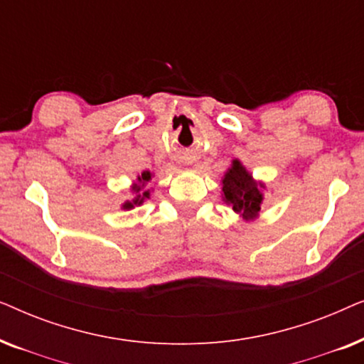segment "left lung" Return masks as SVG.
I'll return each instance as SVG.
<instances>
[{
	"instance_id": "obj_1",
	"label": "left lung",
	"mask_w": 364,
	"mask_h": 364,
	"mask_svg": "<svg viewBox=\"0 0 364 364\" xmlns=\"http://www.w3.org/2000/svg\"><path fill=\"white\" fill-rule=\"evenodd\" d=\"M265 191V182L257 181L238 159H233L222 177V200L247 222L260 217Z\"/></svg>"
}]
</instances>
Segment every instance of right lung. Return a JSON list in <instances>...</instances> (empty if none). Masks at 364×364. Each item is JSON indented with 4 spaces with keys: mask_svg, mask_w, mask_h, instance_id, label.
I'll list each match as a JSON object with an SVG mask.
<instances>
[{
    "mask_svg": "<svg viewBox=\"0 0 364 364\" xmlns=\"http://www.w3.org/2000/svg\"><path fill=\"white\" fill-rule=\"evenodd\" d=\"M152 177H154V173L151 171H144L141 173H137L136 181L131 183V188H129V191L132 192L134 197L131 198V200H126L122 203L121 205L122 210H132V208L142 205L147 198H151L152 188H147V183L152 181Z\"/></svg>",
    "mask_w": 364,
    "mask_h": 364,
    "instance_id": "right-lung-1",
    "label": "right lung"
}]
</instances>
